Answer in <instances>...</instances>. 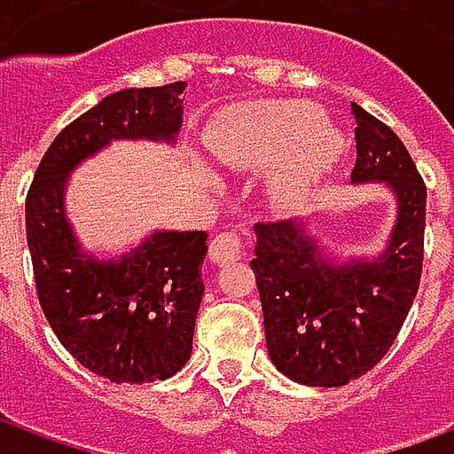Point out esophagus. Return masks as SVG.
<instances>
[{
  "instance_id": "esophagus-1",
  "label": "esophagus",
  "mask_w": 454,
  "mask_h": 454,
  "mask_svg": "<svg viewBox=\"0 0 454 454\" xmlns=\"http://www.w3.org/2000/svg\"><path fill=\"white\" fill-rule=\"evenodd\" d=\"M243 250H246V238H243V233H238V231H226V233H218V236L211 240L208 255H211V260H214L216 265H228V262H233V260H238V257L243 255Z\"/></svg>"
}]
</instances>
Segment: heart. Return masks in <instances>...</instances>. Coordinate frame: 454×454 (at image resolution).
<instances>
[{
    "label": "heart",
    "instance_id": "obj_1",
    "mask_svg": "<svg viewBox=\"0 0 454 454\" xmlns=\"http://www.w3.org/2000/svg\"><path fill=\"white\" fill-rule=\"evenodd\" d=\"M207 148L228 169H272L282 199H301L331 172L345 138L318 106L270 99L233 106L207 130Z\"/></svg>",
    "mask_w": 454,
    "mask_h": 454
}]
</instances>
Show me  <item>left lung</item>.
Returning a JSON list of instances; mask_svg holds the SVG:
<instances>
[{"label":"left lung","instance_id":"1","mask_svg":"<svg viewBox=\"0 0 454 454\" xmlns=\"http://www.w3.org/2000/svg\"><path fill=\"white\" fill-rule=\"evenodd\" d=\"M350 179L387 182L396 197L389 243L372 260H338L299 221L255 223L257 292L270 360L306 387H342L387 355L419 294L426 182L394 130L352 104Z\"/></svg>","mask_w":454,"mask_h":454}]
</instances>
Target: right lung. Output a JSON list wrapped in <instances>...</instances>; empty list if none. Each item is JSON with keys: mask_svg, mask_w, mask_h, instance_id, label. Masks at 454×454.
I'll list each match as a JSON object with an SVG mask.
<instances>
[{"mask_svg": "<svg viewBox=\"0 0 454 454\" xmlns=\"http://www.w3.org/2000/svg\"><path fill=\"white\" fill-rule=\"evenodd\" d=\"M184 82L123 90L65 126L26 197V238L48 324L82 367L109 381L168 380L187 364L204 296V231H155L119 260L87 255L65 216V184L112 140L175 143Z\"/></svg>", "mask_w": 454, "mask_h": 454, "instance_id": "1", "label": "right lung"}]
</instances>
